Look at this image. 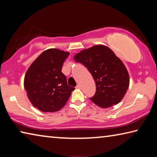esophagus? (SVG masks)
Instances as JSON below:
<instances>
[{"instance_id": "obj_1", "label": "esophagus", "mask_w": 157, "mask_h": 157, "mask_svg": "<svg viewBox=\"0 0 157 157\" xmlns=\"http://www.w3.org/2000/svg\"><path fill=\"white\" fill-rule=\"evenodd\" d=\"M76 88L77 89H81V85L80 84H78V85H77Z\"/></svg>"}]
</instances>
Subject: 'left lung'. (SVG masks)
<instances>
[{
  "label": "left lung",
  "mask_w": 157,
  "mask_h": 157,
  "mask_svg": "<svg viewBox=\"0 0 157 157\" xmlns=\"http://www.w3.org/2000/svg\"><path fill=\"white\" fill-rule=\"evenodd\" d=\"M86 66L94 78L96 91L93 102L102 108L119 103L128 89L129 74L122 61L107 46L98 45L82 50L74 57Z\"/></svg>",
  "instance_id": "8db88e82"
}]
</instances>
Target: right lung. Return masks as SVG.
Instances as JSON below:
<instances>
[{
	"mask_svg": "<svg viewBox=\"0 0 157 157\" xmlns=\"http://www.w3.org/2000/svg\"><path fill=\"white\" fill-rule=\"evenodd\" d=\"M69 52L59 49L45 50L29 67L24 87L34 107L43 112H55L66 105L75 88L67 84L62 72Z\"/></svg>",
	"mask_w": 157,
	"mask_h": 157,
	"instance_id": "add662e5",
	"label": "right lung"
}]
</instances>
